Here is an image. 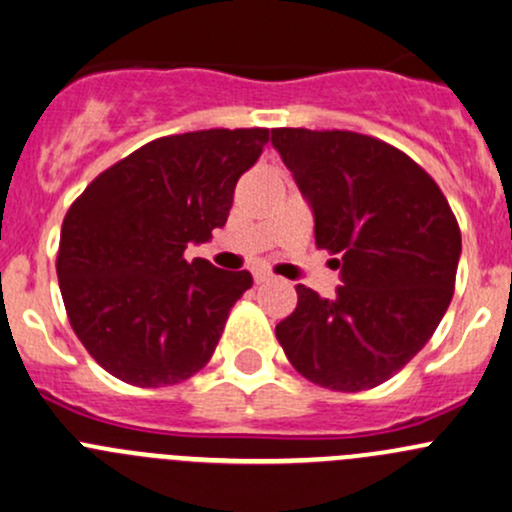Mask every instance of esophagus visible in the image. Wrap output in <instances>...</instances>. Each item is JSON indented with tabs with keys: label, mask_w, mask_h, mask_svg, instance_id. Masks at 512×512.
<instances>
[{
	"label": "esophagus",
	"mask_w": 512,
	"mask_h": 512,
	"mask_svg": "<svg viewBox=\"0 0 512 512\" xmlns=\"http://www.w3.org/2000/svg\"><path fill=\"white\" fill-rule=\"evenodd\" d=\"M252 280H255V285H265V282L272 280V275L267 270H255L252 272Z\"/></svg>",
	"instance_id": "1"
}]
</instances>
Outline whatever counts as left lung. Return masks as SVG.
Masks as SVG:
<instances>
[{"label":"left lung","mask_w":512,"mask_h":512,"mask_svg":"<svg viewBox=\"0 0 512 512\" xmlns=\"http://www.w3.org/2000/svg\"><path fill=\"white\" fill-rule=\"evenodd\" d=\"M272 146L312 208L317 247L339 255L342 280L334 299L297 285L277 339L304 379L374 389L421 352L451 304L456 218L431 175L384 141L275 128Z\"/></svg>","instance_id":"1"}]
</instances>
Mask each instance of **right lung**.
I'll return each mask as SVG.
<instances>
[{
  "label": "right lung",
  "instance_id": "add662e5",
  "mask_svg": "<svg viewBox=\"0 0 512 512\" xmlns=\"http://www.w3.org/2000/svg\"><path fill=\"white\" fill-rule=\"evenodd\" d=\"M267 138V128L158 138L71 205L56 275L76 337L108 374L168 386L208 364L252 275L183 252L227 223L237 180Z\"/></svg>",
  "mask_w": 512,
  "mask_h": 512
}]
</instances>
